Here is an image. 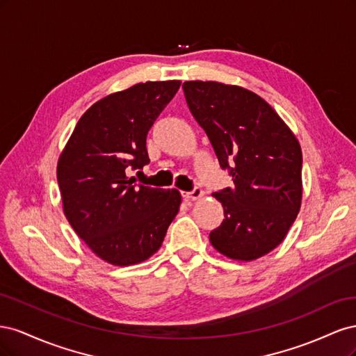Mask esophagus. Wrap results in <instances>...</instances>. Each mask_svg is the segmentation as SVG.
I'll use <instances>...</instances> for the list:
<instances>
[{"instance_id":"1","label":"esophagus","mask_w":356,"mask_h":356,"mask_svg":"<svg viewBox=\"0 0 356 356\" xmlns=\"http://www.w3.org/2000/svg\"><path fill=\"white\" fill-rule=\"evenodd\" d=\"M181 195H182V197H184L186 200H197V199H200L203 196V191H202V188L195 187L191 191H182Z\"/></svg>"}]
</instances>
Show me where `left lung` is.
I'll use <instances>...</instances> for the list:
<instances>
[{"label":"left lung","instance_id":"left-lung-1","mask_svg":"<svg viewBox=\"0 0 356 356\" xmlns=\"http://www.w3.org/2000/svg\"><path fill=\"white\" fill-rule=\"evenodd\" d=\"M182 89L234 182L212 193L225 218L209 241L232 260L260 258L285 239L300 211L303 157L297 138L251 90L217 81H186Z\"/></svg>","mask_w":356,"mask_h":356}]
</instances>
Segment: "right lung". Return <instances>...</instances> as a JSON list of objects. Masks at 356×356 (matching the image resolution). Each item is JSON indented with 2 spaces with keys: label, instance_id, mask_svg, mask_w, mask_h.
Here are the masks:
<instances>
[{
  "label": "right lung",
  "instance_id": "obj_1",
  "mask_svg": "<svg viewBox=\"0 0 356 356\" xmlns=\"http://www.w3.org/2000/svg\"><path fill=\"white\" fill-rule=\"evenodd\" d=\"M179 86V80L147 81L105 96L81 115L59 157L65 217L106 263L147 260L179 211L178 190L152 188L127 177L149 163L147 134Z\"/></svg>",
  "mask_w": 356,
  "mask_h": 356
}]
</instances>
